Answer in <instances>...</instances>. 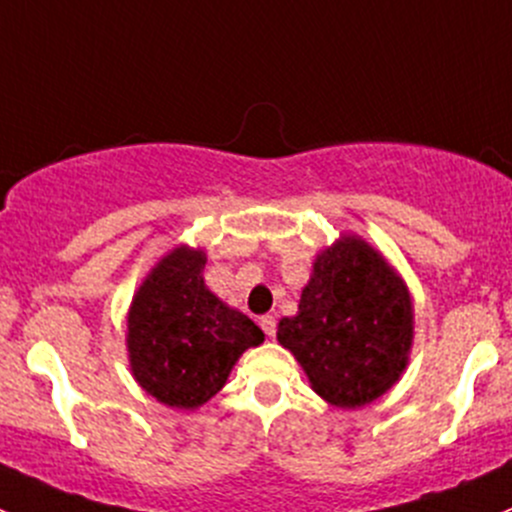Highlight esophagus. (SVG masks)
Segmentation results:
<instances>
[{"mask_svg":"<svg viewBox=\"0 0 512 512\" xmlns=\"http://www.w3.org/2000/svg\"><path fill=\"white\" fill-rule=\"evenodd\" d=\"M261 328L268 337H273V335H276V318H273V315H263Z\"/></svg>","mask_w":512,"mask_h":512,"instance_id":"34e87169","label":"esophagus"}]
</instances>
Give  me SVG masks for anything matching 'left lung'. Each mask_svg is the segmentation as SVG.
I'll use <instances>...</instances> for the list:
<instances>
[{
  "label": "left lung",
  "instance_id": "8db88e82",
  "mask_svg": "<svg viewBox=\"0 0 512 512\" xmlns=\"http://www.w3.org/2000/svg\"><path fill=\"white\" fill-rule=\"evenodd\" d=\"M278 342L318 397L357 409L402 379L414 345V300L402 273L357 234L315 254L298 313L281 318Z\"/></svg>",
  "mask_w": 512,
  "mask_h": 512
}]
</instances>
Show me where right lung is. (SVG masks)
Wrapping results in <instances>:
<instances>
[{"instance_id":"obj_1","label":"right lung","mask_w":512,"mask_h":512,"mask_svg":"<svg viewBox=\"0 0 512 512\" xmlns=\"http://www.w3.org/2000/svg\"><path fill=\"white\" fill-rule=\"evenodd\" d=\"M207 251L177 244L142 278L128 308L130 372L172 409H199L229 379L261 328L204 283Z\"/></svg>"}]
</instances>
